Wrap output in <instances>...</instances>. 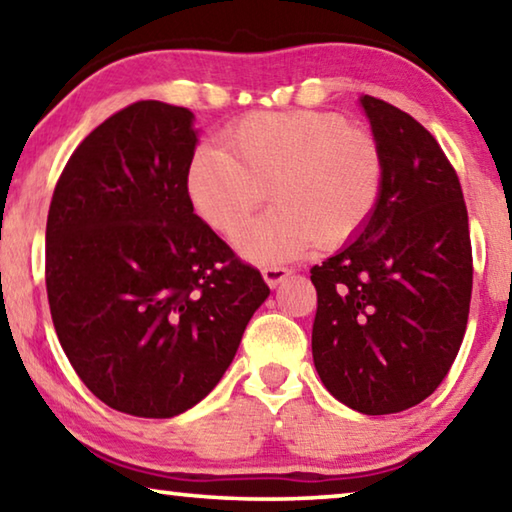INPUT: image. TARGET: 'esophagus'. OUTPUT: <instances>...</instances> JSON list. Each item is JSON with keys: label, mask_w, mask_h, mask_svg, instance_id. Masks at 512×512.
Wrapping results in <instances>:
<instances>
[{"label": "esophagus", "mask_w": 512, "mask_h": 512, "mask_svg": "<svg viewBox=\"0 0 512 512\" xmlns=\"http://www.w3.org/2000/svg\"><path fill=\"white\" fill-rule=\"evenodd\" d=\"M291 273L294 271L287 269V266H266V269H262V278L266 285L275 289L278 285H282V282H285Z\"/></svg>", "instance_id": "34e87169"}]
</instances>
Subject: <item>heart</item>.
Segmentation results:
<instances>
[{
  "instance_id": "obj_1",
  "label": "heart",
  "mask_w": 512,
  "mask_h": 512,
  "mask_svg": "<svg viewBox=\"0 0 512 512\" xmlns=\"http://www.w3.org/2000/svg\"><path fill=\"white\" fill-rule=\"evenodd\" d=\"M378 141L330 111L248 113L221 134V150L200 145L186 166L196 214L234 237L271 191L275 205L239 237L259 264L303 255L316 241L342 246L367 227L383 191Z\"/></svg>"
}]
</instances>
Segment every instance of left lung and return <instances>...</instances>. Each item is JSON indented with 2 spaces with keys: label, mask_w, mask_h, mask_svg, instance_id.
I'll return each mask as SVG.
<instances>
[{
  "label": "left lung",
  "mask_w": 512,
  "mask_h": 512,
  "mask_svg": "<svg viewBox=\"0 0 512 512\" xmlns=\"http://www.w3.org/2000/svg\"><path fill=\"white\" fill-rule=\"evenodd\" d=\"M383 152V191L358 239L312 266V355L321 383L362 415L431 396L465 337L472 241L460 180L410 113L362 95Z\"/></svg>",
  "instance_id": "1"
}]
</instances>
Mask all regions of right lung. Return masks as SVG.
<instances>
[{"instance_id": "add662e5", "label": "right lung", "mask_w": 512, "mask_h": 512, "mask_svg": "<svg viewBox=\"0 0 512 512\" xmlns=\"http://www.w3.org/2000/svg\"><path fill=\"white\" fill-rule=\"evenodd\" d=\"M193 113L141 100L72 152L45 232L52 321L72 369L109 408L168 419L212 392L269 298L198 214Z\"/></svg>"}]
</instances>
